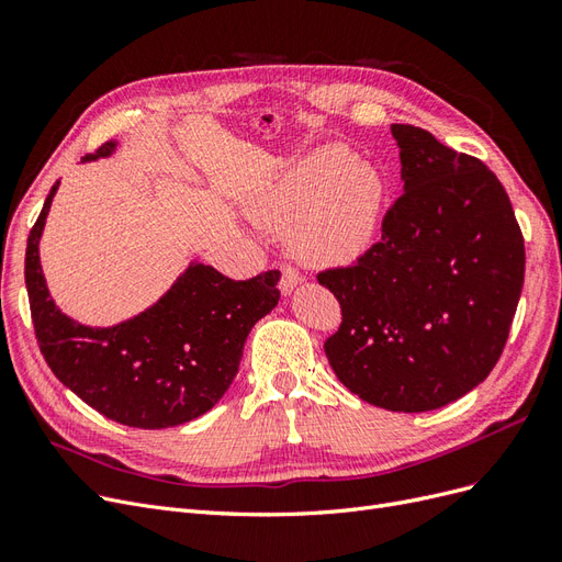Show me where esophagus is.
<instances>
[{
  "label": "esophagus",
  "instance_id": "esophagus-1",
  "mask_svg": "<svg viewBox=\"0 0 562 562\" xmlns=\"http://www.w3.org/2000/svg\"><path fill=\"white\" fill-rule=\"evenodd\" d=\"M300 283H302V274H300V271H297L295 267H291V265H283V267H281V281H279L281 293H283V295H291Z\"/></svg>",
  "mask_w": 562,
  "mask_h": 562
}]
</instances>
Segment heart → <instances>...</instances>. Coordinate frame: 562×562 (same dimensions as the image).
<instances>
[{"instance_id": "heart-1", "label": "heart", "mask_w": 562, "mask_h": 562, "mask_svg": "<svg viewBox=\"0 0 562 562\" xmlns=\"http://www.w3.org/2000/svg\"><path fill=\"white\" fill-rule=\"evenodd\" d=\"M384 182L370 164L339 147H321L288 166L246 201L267 229H291L293 246L314 262L359 258L378 229Z\"/></svg>"}]
</instances>
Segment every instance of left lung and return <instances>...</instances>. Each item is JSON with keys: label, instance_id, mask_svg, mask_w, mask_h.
I'll use <instances>...</instances> for the list:
<instances>
[{"label": "left lung", "instance_id": "8db88e82", "mask_svg": "<svg viewBox=\"0 0 562 562\" xmlns=\"http://www.w3.org/2000/svg\"><path fill=\"white\" fill-rule=\"evenodd\" d=\"M403 194L382 239L318 283L342 323L326 339L337 380L370 405L427 413L479 386L504 351L525 244L502 182L429 131L391 124Z\"/></svg>", "mask_w": 562, "mask_h": 562}]
</instances>
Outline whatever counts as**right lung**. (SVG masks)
Wrapping results in <instances>:
<instances>
[{"label": "right lung", "mask_w": 562, "mask_h": 562, "mask_svg": "<svg viewBox=\"0 0 562 562\" xmlns=\"http://www.w3.org/2000/svg\"><path fill=\"white\" fill-rule=\"evenodd\" d=\"M110 140L83 161L110 157ZM58 184L27 236L25 285L40 349L54 375L93 411L135 429H168L209 413L239 372L250 328L279 304L281 271L232 281L190 262L168 291L110 328L63 314L50 300L40 239Z\"/></svg>", "instance_id": "add662e5"}]
</instances>
